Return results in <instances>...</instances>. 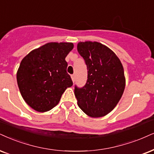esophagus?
Listing matches in <instances>:
<instances>
[{
  "mask_svg": "<svg viewBox=\"0 0 154 154\" xmlns=\"http://www.w3.org/2000/svg\"><path fill=\"white\" fill-rule=\"evenodd\" d=\"M71 79H72V81H73V83L75 82V75H74V74H73V75H71Z\"/></svg>",
  "mask_w": 154,
  "mask_h": 154,
  "instance_id": "obj_1",
  "label": "esophagus"
}]
</instances>
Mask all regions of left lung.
<instances>
[{
  "label": "left lung",
  "mask_w": 154,
  "mask_h": 154,
  "mask_svg": "<svg viewBox=\"0 0 154 154\" xmlns=\"http://www.w3.org/2000/svg\"><path fill=\"white\" fill-rule=\"evenodd\" d=\"M77 50L88 70L86 84L81 88L75 85L78 105L89 116H104L114 109L124 91L122 64L111 49L100 43L80 42Z\"/></svg>",
  "instance_id": "1"
}]
</instances>
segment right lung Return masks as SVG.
Wrapping results in <instances>:
<instances>
[{
  "label": "right lung",
  "instance_id": "1",
  "mask_svg": "<svg viewBox=\"0 0 154 154\" xmlns=\"http://www.w3.org/2000/svg\"><path fill=\"white\" fill-rule=\"evenodd\" d=\"M73 48L72 43H48L22 60L17 82L22 97L32 109L50 111L58 103L66 89L73 86L65 60Z\"/></svg>",
  "mask_w": 154,
  "mask_h": 154
}]
</instances>
